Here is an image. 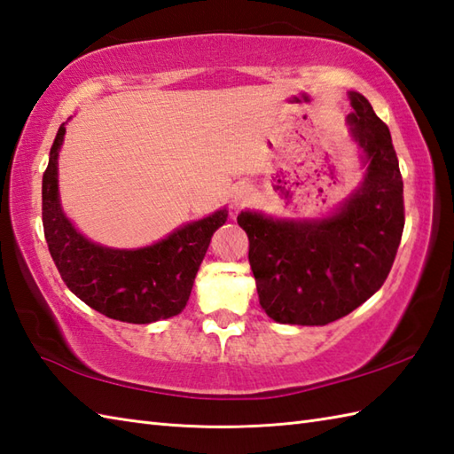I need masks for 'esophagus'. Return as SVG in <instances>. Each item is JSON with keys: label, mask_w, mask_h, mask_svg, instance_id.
I'll list each match as a JSON object with an SVG mask.
<instances>
[{"label": "esophagus", "mask_w": 454, "mask_h": 454, "mask_svg": "<svg viewBox=\"0 0 454 454\" xmlns=\"http://www.w3.org/2000/svg\"><path fill=\"white\" fill-rule=\"evenodd\" d=\"M252 200H254V189L252 187H249V185L236 187L234 195H232V202H234L236 208H242V207L249 205Z\"/></svg>", "instance_id": "obj_1"}]
</instances>
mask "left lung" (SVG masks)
<instances>
[{
  "instance_id": "obj_1",
  "label": "left lung",
  "mask_w": 454,
  "mask_h": 454,
  "mask_svg": "<svg viewBox=\"0 0 454 454\" xmlns=\"http://www.w3.org/2000/svg\"><path fill=\"white\" fill-rule=\"evenodd\" d=\"M351 138L364 176L324 218H275L242 210L259 304L271 320L325 325L353 312L387 281L403 232V181L387 124L349 91Z\"/></svg>"
}]
</instances>
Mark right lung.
I'll list each match as a JSON object with an SVG mask.
<instances>
[{
  "label": "right lung",
  "instance_id": "obj_1",
  "mask_svg": "<svg viewBox=\"0 0 454 454\" xmlns=\"http://www.w3.org/2000/svg\"><path fill=\"white\" fill-rule=\"evenodd\" d=\"M66 122L60 124L43 176V226L54 263L66 286L93 310L129 324H152L177 316L185 308L212 234L224 224L220 208L173 230L160 242L138 249L95 244L64 215L58 192V152Z\"/></svg>",
  "mask_w": 454,
  "mask_h": 454
}]
</instances>
